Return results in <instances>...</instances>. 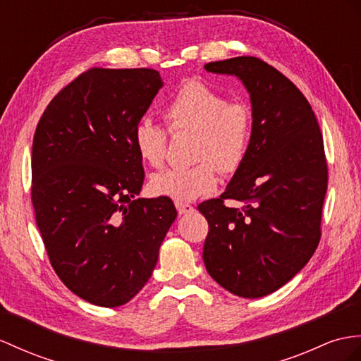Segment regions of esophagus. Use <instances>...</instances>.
<instances>
[{
  "label": "esophagus",
  "mask_w": 361,
  "mask_h": 361,
  "mask_svg": "<svg viewBox=\"0 0 361 361\" xmlns=\"http://www.w3.org/2000/svg\"><path fill=\"white\" fill-rule=\"evenodd\" d=\"M176 208H178V213L182 216V214H188V213H192L195 211V208H192V205L190 204H182V202H176Z\"/></svg>",
  "instance_id": "1"
}]
</instances>
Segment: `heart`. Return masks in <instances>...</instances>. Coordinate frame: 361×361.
I'll use <instances>...</instances> for the list:
<instances>
[{
  "instance_id": "b5f03b06",
  "label": "heart",
  "mask_w": 361,
  "mask_h": 361,
  "mask_svg": "<svg viewBox=\"0 0 361 361\" xmlns=\"http://www.w3.org/2000/svg\"><path fill=\"white\" fill-rule=\"evenodd\" d=\"M171 133L195 131L196 161L190 169H166L152 176L154 196L190 202L209 195L219 185L217 171L235 173L247 159L252 135L251 109L202 81H188L176 90L162 109ZM133 147L140 161L161 166L166 133L150 119H140L133 130Z\"/></svg>"
}]
</instances>
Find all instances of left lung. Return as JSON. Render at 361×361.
I'll return each mask as SVG.
<instances>
[{"mask_svg":"<svg viewBox=\"0 0 361 361\" xmlns=\"http://www.w3.org/2000/svg\"><path fill=\"white\" fill-rule=\"evenodd\" d=\"M205 70L243 84L252 135L247 159L221 197L197 207L209 226L202 257L226 291L259 298L298 274L319 245L328 187L322 131L302 92L259 58L216 61ZM225 198L245 207L228 209Z\"/></svg>","mask_w":361,"mask_h":361,"instance_id":"1","label":"left lung"}]
</instances>
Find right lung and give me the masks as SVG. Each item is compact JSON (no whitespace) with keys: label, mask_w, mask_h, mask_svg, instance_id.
Instances as JSON below:
<instances>
[{"label":"right lung","mask_w":361,"mask_h":361,"mask_svg":"<svg viewBox=\"0 0 361 361\" xmlns=\"http://www.w3.org/2000/svg\"><path fill=\"white\" fill-rule=\"evenodd\" d=\"M164 87L152 68H92L44 111L32 147V204L51 267L96 306L130 302L152 277L178 211L137 197L133 130Z\"/></svg>","instance_id":"1"}]
</instances>
